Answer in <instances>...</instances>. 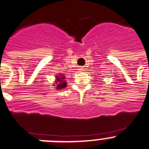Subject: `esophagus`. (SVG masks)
I'll list each match as a JSON object with an SVG mask.
<instances>
[{"label":"esophagus","mask_w":149,"mask_h":149,"mask_svg":"<svg viewBox=\"0 0 149 149\" xmlns=\"http://www.w3.org/2000/svg\"><path fill=\"white\" fill-rule=\"evenodd\" d=\"M79 70H80V71H82V70H83V68H79Z\"/></svg>","instance_id":"esophagus-1"}]
</instances>
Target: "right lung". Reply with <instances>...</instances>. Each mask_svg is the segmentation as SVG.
<instances>
[{
  "mask_svg": "<svg viewBox=\"0 0 149 149\" xmlns=\"http://www.w3.org/2000/svg\"><path fill=\"white\" fill-rule=\"evenodd\" d=\"M65 76L63 74L55 75V81L54 83H53V86L56 88L57 90H61L62 89H65L67 86V82L65 81Z\"/></svg>",
  "mask_w": 149,
  "mask_h": 149,
  "instance_id": "1",
  "label": "right lung"
}]
</instances>
